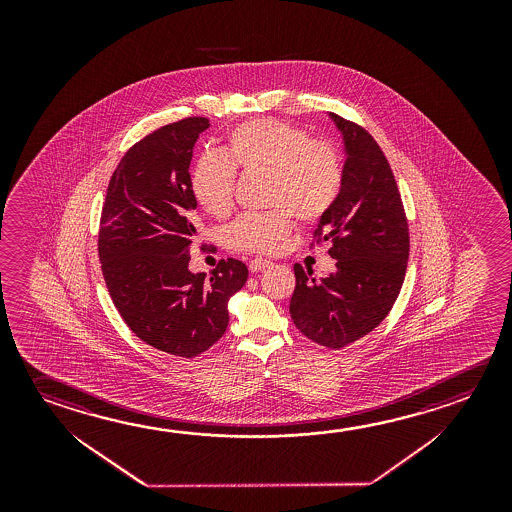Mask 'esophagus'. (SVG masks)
<instances>
[{
	"mask_svg": "<svg viewBox=\"0 0 512 512\" xmlns=\"http://www.w3.org/2000/svg\"><path fill=\"white\" fill-rule=\"evenodd\" d=\"M273 262H269V260L266 259H253L252 262H250V271L252 273H259V271H262V269L269 268Z\"/></svg>",
	"mask_w": 512,
	"mask_h": 512,
	"instance_id": "34e87169",
	"label": "esophagus"
}]
</instances>
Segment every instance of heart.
<instances>
[{
  "label": "heart",
  "instance_id": "obj_1",
  "mask_svg": "<svg viewBox=\"0 0 512 512\" xmlns=\"http://www.w3.org/2000/svg\"><path fill=\"white\" fill-rule=\"evenodd\" d=\"M235 169L269 176L268 214H244L227 228L230 248L243 252L277 250L293 230V214L316 223L334 207L343 162L336 146L312 139L302 126L282 119H253L228 134L225 157L203 153L191 173V189L202 209L216 218L234 205Z\"/></svg>",
  "mask_w": 512,
  "mask_h": 512
}]
</instances>
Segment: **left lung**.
Returning a JSON list of instances; mask_svg holds the SVG:
<instances>
[{"mask_svg": "<svg viewBox=\"0 0 512 512\" xmlns=\"http://www.w3.org/2000/svg\"><path fill=\"white\" fill-rule=\"evenodd\" d=\"M328 116L343 134L346 160L339 196L314 237L332 244L336 271L318 282L294 264L289 312L303 336L339 350L377 328L393 309L409 260V225L377 141L357 123Z\"/></svg>", "mask_w": 512, "mask_h": 512, "instance_id": "8db88e82", "label": "left lung"}]
</instances>
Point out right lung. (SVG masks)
I'll use <instances>...</instances> for the list:
<instances>
[{
	"label": "right lung",
	"instance_id": "add662e5",
	"mask_svg": "<svg viewBox=\"0 0 512 512\" xmlns=\"http://www.w3.org/2000/svg\"><path fill=\"white\" fill-rule=\"evenodd\" d=\"M207 118L162 126L126 151L101 209L98 253L110 298L141 341L191 359L228 327V300L248 278L241 260L210 277L189 271L198 207L189 166Z\"/></svg>",
	"mask_w": 512,
	"mask_h": 512
}]
</instances>
